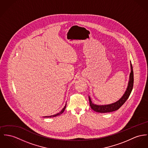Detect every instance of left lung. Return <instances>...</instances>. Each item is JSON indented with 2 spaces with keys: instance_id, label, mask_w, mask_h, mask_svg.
I'll list each match as a JSON object with an SVG mask.
<instances>
[{
  "instance_id": "left-lung-1",
  "label": "left lung",
  "mask_w": 148,
  "mask_h": 148,
  "mask_svg": "<svg viewBox=\"0 0 148 148\" xmlns=\"http://www.w3.org/2000/svg\"><path fill=\"white\" fill-rule=\"evenodd\" d=\"M131 70L130 75V80L128 82V85L127 90L125 91V94L122 97V98L120 99L118 101L109 105H95L92 102L91 99L89 96L88 98H89L90 105L91 109L93 110L98 113H109V112L117 110L124 104V103L126 101V100L129 97L134 86V71H133L132 65L131 64Z\"/></svg>"
}]
</instances>
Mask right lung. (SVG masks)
I'll return each mask as SVG.
<instances>
[{"instance_id": "1", "label": "right lung", "mask_w": 148, "mask_h": 148, "mask_svg": "<svg viewBox=\"0 0 148 148\" xmlns=\"http://www.w3.org/2000/svg\"><path fill=\"white\" fill-rule=\"evenodd\" d=\"M66 105H65V106H64V108L62 109V110L60 112V113H57V114H55V115H51V116H44V117H54V116H58V115H60V114H62L64 112V110H65V108H66Z\"/></svg>"}]
</instances>
